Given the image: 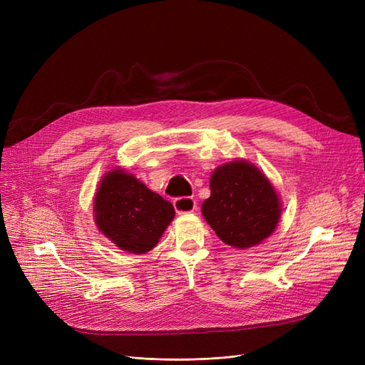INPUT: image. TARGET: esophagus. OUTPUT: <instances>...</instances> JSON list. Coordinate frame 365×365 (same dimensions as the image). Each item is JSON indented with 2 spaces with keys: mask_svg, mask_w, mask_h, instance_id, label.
Instances as JSON below:
<instances>
[{
  "mask_svg": "<svg viewBox=\"0 0 365 365\" xmlns=\"http://www.w3.org/2000/svg\"><path fill=\"white\" fill-rule=\"evenodd\" d=\"M173 207L176 210V213H180V215L192 213L196 208V201L190 196H180L173 201Z\"/></svg>",
  "mask_w": 365,
  "mask_h": 365,
  "instance_id": "34e87169",
  "label": "esophagus"
}]
</instances>
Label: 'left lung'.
Segmentation results:
<instances>
[{"label": "left lung", "mask_w": 365, "mask_h": 365, "mask_svg": "<svg viewBox=\"0 0 365 365\" xmlns=\"http://www.w3.org/2000/svg\"><path fill=\"white\" fill-rule=\"evenodd\" d=\"M212 195L202 215L227 245L250 248L260 244L277 227L280 202L272 184L247 161L220 165L210 178Z\"/></svg>", "instance_id": "left-lung-1"}]
</instances>
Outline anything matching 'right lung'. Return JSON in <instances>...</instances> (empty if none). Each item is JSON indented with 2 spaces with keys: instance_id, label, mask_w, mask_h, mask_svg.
<instances>
[{
  "instance_id": "right-lung-1",
  "label": "right lung",
  "mask_w": 365,
  "mask_h": 365,
  "mask_svg": "<svg viewBox=\"0 0 365 365\" xmlns=\"http://www.w3.org/2000/svg\"><path fill=\"white\" fill-rule=\"evenodd\" d=\"M94 213L98 230L120 250L143 254L158 244L175 210L135 176L113 170L98 185Z\"/></svg>"
}]
</instances>
